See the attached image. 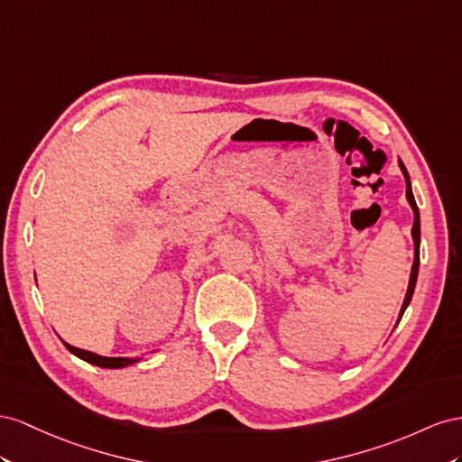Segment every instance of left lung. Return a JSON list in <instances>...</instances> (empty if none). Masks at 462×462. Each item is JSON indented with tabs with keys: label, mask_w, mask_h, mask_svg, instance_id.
I'll return each mask as SVG.
<instances>
[{
	"label": "left lung",
	"mask_w": 462,
	"mask_h": 462,
	"mask_svg": "<svg viewBox=\"0 0 462 462\" xmlns=\"http://www.w3.org/2000/svg\"><path fill=\"white\" fill-rule=\"evenodd\" d=\"M399 168L401 172L404 176V181H406V201L408 205L412 207V213H414V224H412V240H414V263H412V271H411V281H408V288H406V294H404V301H402V308H401V313H399V319H397V325L402 318L404 310L408 308V304H411L412 300V294H414V288H416V279H418V267H420V213H418V207H416V201H414V195H412V186H411V176H408L404 164L399 161Z\"/></svg>",
	"instance_id": "1"
}]
</instances>
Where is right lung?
<instances>
[{"label":"right lung","instance_id":"1","mask_svg":"<svg viewBox=\"0 0 462 462\" xmlns=\"http://www.w3.org/2000/svg\"><path fill=\"white\" fill-rule=\"evenodd\" d=\"M65 348H68L71 354H75L77 358H81L92 365H98V367H108V370H120V367H127L131 364H137L141 358H106V356H100V354H95V352H88V350H83V348H77V346H71L68 345V342L63 340Z\"/></svg>","mask_w":462,"mask_h":462}]
</instances>
